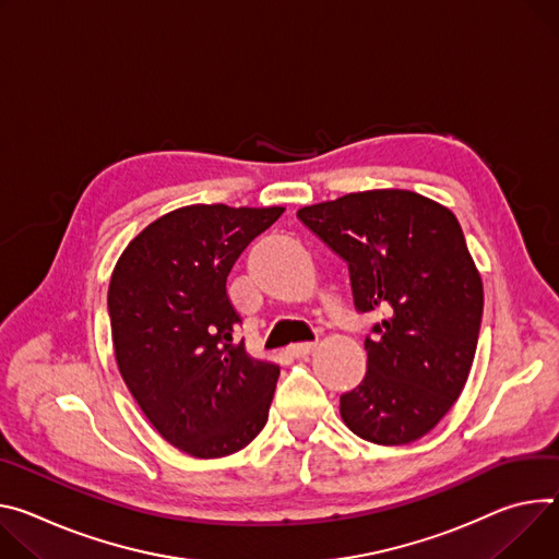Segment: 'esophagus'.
Instances as JSON below:
<instances>
[{
  "label": "esophagus",
  "mask_w": 559,
  "mask_h": 559,
  "mask_svg": "<svg viewBox=\"0 0 559 559\" xmlns=\"http://www.w3.org/2000/svg\"><path fill=\"white\" fill-rule=\"evenodd\" d=\"M314 347H317V343H294V345H289L287 352L292 354L294 359H306L314 352Z\"/></svg>",
  "instance_id": "1"
}]
</instances>
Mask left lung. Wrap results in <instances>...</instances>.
<instances>
[{
	"label": "left lung",
	"instance_id": "1",
	"mask_svg": "<svg viewBox=\"0 0 559 559\" xmlns=\"http://www.w3.org/2000/svg\"><path fill=\"white\" fill-rule=\"evenodd\" d=\"M347 263L354 306L383 314L368 372L341 396L345 426L403 445L428 435L473 368L484 285L454 214L408 189L347 193L296 212Z\"/></svg>",
	"mask_w": 559,
	"mask_h": 559
}]
</instances>
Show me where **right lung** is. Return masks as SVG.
I'll list each match as a JSON object with an SVG mask.
<instances>
[{
    "mask_svg": "<svg viewBox=\"0 0 559 559\" xmlns=\"http://www.w3.org/2000/svg\"><path fill=\"white\" fill-rule=\"evenodd\" d=\"M283 212L180 207L146 225L114 267L118 370L151 426L198 460L238 452L267 424L281 368L236 341L227 276Z\"/></svg>",
    "mask_w": 559,
    "mask_h": 559,
    "instance_id": "right-lung-1",
    "label": "right lung"
}]
</instances>
